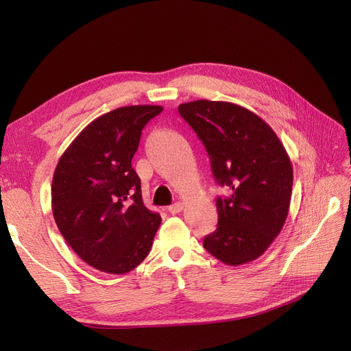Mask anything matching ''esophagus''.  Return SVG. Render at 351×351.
<instances>
[{
    "label": "esophagus",
    "instance_id": "1",
    "mask_svg": "<svg viewBox=\"0 0 351 351\" xmlns=\"http://www.w3.org/2000/svg\"><path fill=\"white\" fill-rule=\"evenodd\" d=\"M181 210H183V203H180V202L171 204V206H168V212L173 213V215H177V213H180Z\"/></svg>",
    "mask_w": 351,
    "mask_h": 351
}]
</instances>
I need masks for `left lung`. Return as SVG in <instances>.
Masks as SVG:
<instances>
[{
    "label": "left lung",
    "instance_id": "1",
    "mask_svg": "<svg viewBox=\"0 0 351 351\" xmlns=\"http://www.w3.org/2000/svg\"><path fill=\"white\" fill-rule=\"evenodd\" d=\"M178 113L208 151L216 183L217 228L203 247L228 265L258 258L280 234L291 204L293 170L280 139L261 117L228 101L197 100Z\"/></svg>",
    "mask_w": 351,
    "mask_h": 351
}]
</instances>
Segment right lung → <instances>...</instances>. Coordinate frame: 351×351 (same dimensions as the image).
<instances>
[{"mask_svg":"<svg viewBox=\"0 0 351 351\" xmlns=\"http://www.w3.org/2000/svg\"><path fill=\"white\" fill-rule=\"evenodd\" d=\"M161 106H126L84 129L59 158L52 212L78 257L104 273L125 274L147 258L161 216L145 208L132 168L142 129Z\"/></svg>","mask_w":351,"mask_h":351,"instance_id":"add662e5","label":"right lung"}]
</instances>
